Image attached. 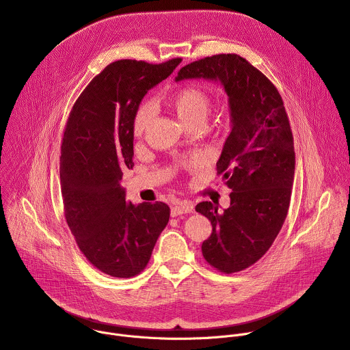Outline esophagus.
<instances>
[{"label":"esophagus","instance_id":"34e87169","mask_svg":"<svg viewBox=\"0 0 350 350\" xmlns=\"http://www.w3.org/2000/svg\"><path fill=\"white\" fill-rule=\"evenodd\" d=\"M193 209V204L191 201H187V199H184V201H178L176 204H173L172 206V216L176 217V216H180L183 213H189L192 212Z\"/></svg>","mask_w":350,"mask_h":350}]
</instances>
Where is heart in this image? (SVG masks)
<instances>
[{"mask_svg": "<svg viewBox=\"0 0 350 350\" xmlns=\"http://www.w3.org/2000/svg\"><path fill=\"white\" fill-rule=\"evenodd\" d=\"M172 107L178 119L187 126L195 122H205L209 112V99L206 94L198 87L187 85L180 88L172 96ZM152 107L142 105L133 120V135L141 138L152 120Z\"/></svg>", "mask_w": 350, "mask_h": 350, "instance_id": "b5f03b06", "label": "heart"}]
</instances>
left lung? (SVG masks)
I'll list each match as a JSON object with an SVG mask.
<instances>
[{
  "instance_id": "left-lung-1",
  "label": "left lung",
  "mask_w": 350,
  "mask_h": 350,
  "mask_svg": "<svg viewBox=\"0 0 350 350\" xmlns=\"http://www.w3.org/2000/svg\"><path fill=\"white\" fill-rule=\"evenodd\" d=\"M211 80L228 96L231 131L216 163L230 206L201 202L195 211L212 223L202 255L231 274L256 263L278 235L291 201L295 149L282 98L274 84L245 58L220 54L180 69L174 81Z\"/></svg>"
}]
</instances>
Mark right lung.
I'll use <instances>...</instances> for the list:
<instances>
[{
    "mask_svg": "<svg viewBox=\"0 0 350 350\" xmlns=\"http://www.w3.org/2000/svg\"><path fill=\"white\" fill-rule=\"evenodd\" d=\"M180 62H112L85 87L66 123L59 167L65 217L87 260L112 277L139 274L169 223L166 204L134 205L120 181L134 166L133 120L142 98Z\"/></svg>",
    "mask_w": 350,
    "mask_h": 350,
    "instance_id": "add662e5",
    "label": "right lung"
}]
</instances>
